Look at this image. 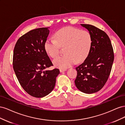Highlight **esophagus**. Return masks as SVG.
I'll list each match as a JSON object with an SVG mask.
<instances>
[{
	"label": "esophagus",
	"instance_id": "obj_1",
	"mask_svg": "<svg viewBox=\"0 0 125 125\" xmlns=\"http://www.w3.org/2000/svg\"><path fill=\"white\" fill-rule=\"evenodd\" d=\"M59 70H60V73H63L64 71H66V69H60Z\"/></svg>",
	"mask_w": 125,
	"mask_h": 125
}]
</instances>
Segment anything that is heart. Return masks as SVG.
<instances>
[{
    "label": "heart",
    "mask_w": 125,
    "mask_h": 125,
    "mask_svg": "<svg viewBox=\"0 0 125 125\" xmlns=\"http://www.w3.org/2000/svg\"><path fill=\"white\" fill-rule=\"evenodd\" d=\"M55 36L56 39L48 38L46 40L44 48L47 53L54 58L59 55L60 46H66V54L54 60L56 67L66 69L76 62H83L89 55L92 44V36L89 32L67 26L57 31Z\"/></svg>",
    "instance_id": "heart-1"
}]
</instances>
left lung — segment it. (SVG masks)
Returning a JSON list of instances; mask_svg holds the SVG:
<instances>
[{
    "instance_id": "1",
    "label": "left lung",
    "mask_w": 125,
    "mask_h": 125,
    "mask_svg": "<svg viewBox=\"0 0 125 125\" xmlns=\"http://www.w3.org/2000/svg\"><path fill=\"white\" fill-rule=\"evenodd\" d=\"M81 25L91 34L92 44L83 62L75 68L77 75L74 83L82 92L92 94L100 91L107 81L114 62V51L105 32L92 25Z\"/></svg>"
}]
</instances>
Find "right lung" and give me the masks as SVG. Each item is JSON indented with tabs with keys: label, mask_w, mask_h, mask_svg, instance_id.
Masks as SVG:
<instances>
[{
	"label": "right lung",
	"mask_w": 125,
	"mask_h": 125,
	"mask_svg": "<svg viewBox=\"0 0 125 125\" xmlns=\"http://www.w3.org/2000/svg\"><path fill=\"white\" fill-rule=\"evenodd\" d=\"M49 28L31 30L20 37L14 46L13 68L20 85L30 95L41 98L53 90L58 69L45 70L52 63L45 50Z\"/></svg>",
	"instance_id": "right-lung-1"
}]
</instances>
